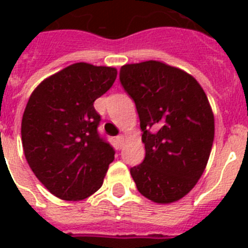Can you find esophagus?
Listing matches in <instances>:
<instances>
[{
    "mask_svg": "<svg viewBox=\"0 0 248 248\" xmlns=\"http://www.w3.org/2000/svg\"><path fill=\"white\" fill-rule=\"evenodd\" d=\"M117 143H118V148L122 149L123 145H124V143H125V137H124V135H118Z\"/></svg>",
    "mask_w": 248,
    "mask_h": 248,
    "instance_id": "obj_1",
    "label": "esophagus"
}]
</instances>
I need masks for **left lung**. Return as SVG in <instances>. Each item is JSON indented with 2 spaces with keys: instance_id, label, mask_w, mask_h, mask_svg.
I'll return each mask as SVG.
<instances>
[{
  "instance_id": "obj_1",
  "label": "left lung",
  "mask_w": 248,
  "mask_h": 248,
  "mask_svg": "<svg viewBox=\"0 0 248 248\" xmlns=\"http://www.w3.org/2000/svg\"><path fill=\"white\" fill-rule=\"evenodd\" d=\"M119 77L135 102L145 145L143 163L130 169L133 180L153 202L180 200L196 185L211 153L209 99L194 77L157 61L123 65Z\"/></svg>"
}]
</instances>
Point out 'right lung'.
I'll return each mask as SVG.
<instances>
[{"mask_svg": "<svg viewBox=\"0 0 248 248\" xmlns=\"http://www.w3.org/2000/svg\"><path fill=\"white\" fill-rule=\"evenodd\" d=\"M113 67L74 63L46 78L31 94L22 117L28 165L57 198L79 201L103 185L115 151L98 134L94 100L117 79Z\"/></svg>", "mask_w": 248, "mask_h": 248, "instance_id": "obj_1", "label": "right lung"}]
</instances>
